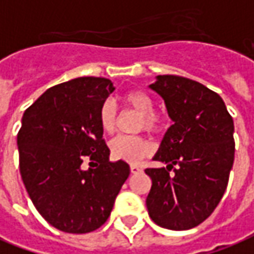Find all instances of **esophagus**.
Instances as JSON below:
<instances>
[{
  "label": "esophagus",
  "instance_id": "obj_1",
  "mask_svg": "<svg viewBox=\"0 0 254 254\" xmlns=\"http://www.w3.org/2000/svg\"><path fill=\"white\" fill-rule=\"evenodd\" d=\"M130 172H132L133 175H137L140 172H143V169L140 166H137V165H130Z\"/></svg>",
  "mask_w": 254,
  "mask_h": 254
}]
</instances>
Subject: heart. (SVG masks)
<instances>
[{"instance_id":"1","label":"heart","mask_w":254,"mask_h":254,"mask_svg":"<svg viewBox=\"0 0 254 254\" xmlns=\"http://www.w3.org/2000/svg\"><path fill=\"white\" fill-rule=\"evenodd\" d=\"M122 103L127 109L140 115L139 129L147 132H162L165 118L154 111L155 103L152 97L143 90H130L122 96ZM99 124L103 132L113 133L115 129V109L113 103L106 102L99 111ZM151 143L141 136H117L110 141L111 157L117 161H125L129 164H137L143 158L151 154Z\"/></svg>"}]
</instances>
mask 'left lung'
Instances as JSON below:
<instances>
[{
    "label": "left lung",
    "instance_id": "1",
    "mask_svg": "<svg viewBox=\"0 0 254 254\" xmlns=\"http://www.w3.org/2000/svg\"><path fill=\"white\" fill-rule=\"evenodd\" d=\"M150 88L164 99L173 125L152 158L168 166L145 169L152 182L145 205L159 227L190 230L224 195L235 152L234 121L223 99L196 81L158 75Z\"/></svg>",
    "mask_w": 254,
    "mask_h": 254
}]
</instances>
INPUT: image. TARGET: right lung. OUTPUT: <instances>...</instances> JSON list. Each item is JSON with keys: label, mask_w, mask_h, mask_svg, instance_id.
I'll return each instance as SVG.
<instances>
[{"label": "right lung", "mask_w": 254, "mask_h": 254, "mask_svg": "<svg viewBox=\"0 0 254 254\" xmlns=\"http://www.w3.org/2000/svg\"><path fill=\"white\" fill-rule=\"evenodd\" d=\"M114 89L107 78H75L49 88L23 114L22 180L35 209L60 231L102 227L130 173L127 162L110 161L99 124L100 107Z\"/></svg>", "instance_id": "right-lung-1"}]
</instances>
